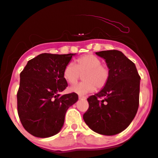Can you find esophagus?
Wrapping results in <instances>:
<instances>
[{
  "mask_svg": "<svg viewBox=\"0 0 158 158\" xmlns=\"http://www.w3.org/2000/svg\"><path fill=\"white\" fill-rule=\"evenodd\" d=\"M79 99H86V96H79Z\"/></svg>",
  "mask_w": 158,
  "mask_h": 158,
  "instance_id": "obj_1",
  "label": "esophagus"
}]
</instances>
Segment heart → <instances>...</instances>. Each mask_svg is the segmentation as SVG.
Here are the masks:
<instances>
[{
	"label": "heart",
	"mask_w": 158,
	"mask_h": 158,
	"mask_svg": "<svg viewBox=\"0 0 158 158\" xmlns=\"http://www.w3.org/2000/svg\"><path fill=\"white\" fill-rule=\"evenodd\" d=\"M83 74L84 81L70 87V91L79 95L90 94L96 87L102 88L107 85L110 78V70L107 65L102 64V60L92 54L81 56L77 60V64L70 62L63 70L64 79L68 84H73L78 80L80 73Z\"/></svg>",
	"instance_id": "obj_1"
}]
</instances>
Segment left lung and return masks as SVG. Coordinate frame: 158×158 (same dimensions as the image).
Here are the masks:
<instances>
[{
    "label": "left lung",
    "mask_w": 158,
    "mask_h": 158,
    "mask_svg": "<svg viewBox=\"0 0 158 158\" xmlns=\"http://www.w3.org/2000/svg\"><path fill=\"white\" fill-rule=\"evenodd\" d=\"M96 54L105 60L110 78L99 92L87 98L89 108L83 119L94 132L115 135L127 129L135 116L140 77L135 64L121 51H102Z\"/></svg>",
    "instance_id": "obj_1"
}]
</instances>
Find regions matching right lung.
I'll return each mask as SVG.
<instances>
[{"label": "right lung", "instance_id": "obj_1", "mask_svg": "<svg viewBox=\"0 0 158 158\" xmlns=\"http://www.w3.org/2000/svg\"><path fill=\"white\" fill-rule=\"evenodd\" d=\"M75 55L41 54L28 61L20 73L18 113L32 135L44 138L57 134L68 109L78 101L75 93L60 94L68 87L63 70Z\"/></svg>", "mask_w": 158, "mask_h": 158}]
</instances>
